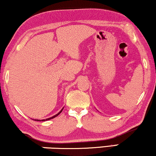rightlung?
I'll return each instance as SVG.
<instances>
[{
	"label": "right lung",
	"mask_w": 156,
	"mask_h": 156,
	"mask_svg": "<svg viewBox=\"0 0 156 156\" xmlns=\"http://www.w3.org/2000/svg\"><path fill=\"white\" fill-rule=\"evenodd\" d=\"M62 110H63V108H62V109L61 110H60V111L59 112H58V113L57 115H54V116H53V117H50V118H48V119H42V120H41V121H46V120H49V119H53V118H54V117H57V116L58 115H59V114L60 113V112H61L62 111ZM35 120H37V121H41V120H38V119H35Z\"/></svg>",
	"instance_id": "add662e5"
}]
</instances>
